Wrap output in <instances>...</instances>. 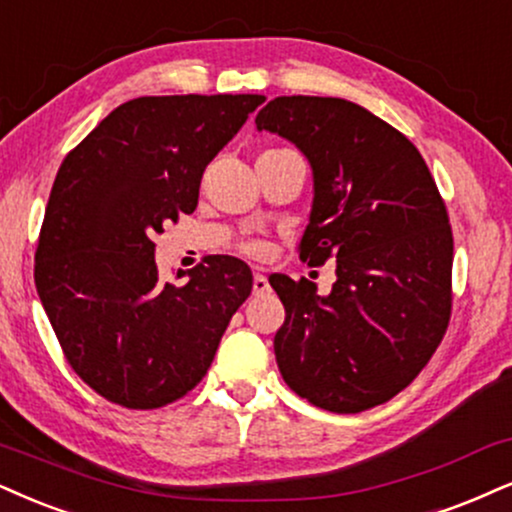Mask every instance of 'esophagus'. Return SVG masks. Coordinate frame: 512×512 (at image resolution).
Returning <instances> with one entry per match:
<instances>
[{
    "instance_id": "34e87169",
    "label": "esophagus",
    "mask_w": 512,
    "mask_h": 512,
    "mask_svg": "<svg viewBox=\"0 0 512 512\" xmlns=\"http://www.w3.org/2000/svg\"><path fill=\"white\" fill-rule=\"evenodd\" d=\"M270 289L268 277L263 273H254V294H266Z\"/></svg>"
}]
</instances>
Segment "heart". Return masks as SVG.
Instances as JSON below:
<instances>
[{
    "instance_id": "heart-1",
    "label": "heart",
    "mask_w": 512,
    "mask_h": 512,
    "mask_svg": "<svg viewBox=\"0 0 512 512\" xmlns=\"http://www.w3.org/2000/svg\"><path fill=\"white\" fill-rule=\"evenodd\" d=\"M242 249H244L249 256H261L263 251H266V246H263L261 242H246V244L242 246Z\"/></svg>"
}]
</instances>
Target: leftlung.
Instances as JSON below:
<instances>
[{"label":"left lung","instance_id":"obj_1","mask_svg":"<svg viewBox=\"0 0 512 512\" xmlns=\"http://www.w3.org/2000/svg\"><path fill=\"white\" fill-rule=\"evenodd\" d=\"M256 128L296 144L313 168L301 261H337L327 296L270 275L285 304L282 380L332 413L380 406L418 377L449 327L453 235L437 182L406 135L346 99L275 97Z\"/></svg>","mask_w":512,"mask_h":512}]
</instances>
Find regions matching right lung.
Returning <instances> with one entry per match:
<instances>
[{"mask_svg":"<svg viewBox=\"0 0 512 512\" xmlns=\"http://www.w3.org/2000/svg\"><path fill=\"white\" fill-rule=\"evenodd\" d=\"M263 94H173L113 109L63 159L40 242L35 287L63 356L106 401L161 408L211 368L254 287L244 261L211 256L161 282L154 237L192 213L208 163Z\"/></svg>","mask_w":512,"mask_h":512,"instance_id":"add662e5","label":"right lung"}]
</instances>
